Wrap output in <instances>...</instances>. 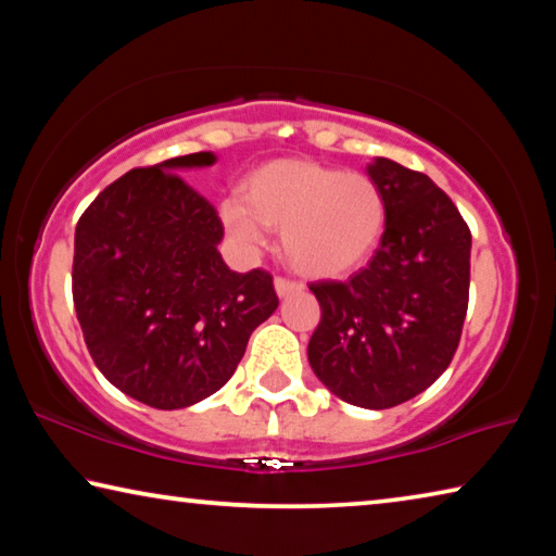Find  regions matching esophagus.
<instances>
[{"instance_id": "1", "label": "esophagus", "mask_w": 556, "mask_h": 556, "mask_svg": "<svg viewBox=\"0 0 556 556\" xmlns=\"http://www.w3.org/2000/svg\"><path fill=\"white\" fill-rule=\"evenodd\" d=\"M301 281H296V279H287V277H277L275 279V289H277V294L279 296H289V294H294V291H301Z\"/></svg>"}]
</instances>
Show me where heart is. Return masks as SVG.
<instances>
[{
    "instance_id": "b5f03b06",
    "label": "heart",
    "mask_w": 556,
    "mask_h": 556,
    "mask_svg": "<svg viewBox=\"0 0 556 556\" xmlns=\"http://www.w3.org/2000/svg\"><path fill=\"white\" fill-rule=\"evenodd\" d=\"M225 228L248 248L281 230L289 265L306 277H341L361 265L384 228V199L365 174L281 159L244 181V199L220 205Z\"/></svg>"
}]
</instances>
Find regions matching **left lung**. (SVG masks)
Wrapping results in <instances>:
<instances>
[{
	"instance_id": "1",
	"label": "left lung",
	"mask_w": 556,
	"mask_h": 556,
	"mask_svg": "<svg viewBox=\"0 0 556 556\" xmlns=\"http://www.w3.org/2000/svg\"><path fill=\"white\" fill-rule=\"evenodd\" d=\"M368 176L384 199L380 248L348 281L308 285L321 304L308 363L336 397L390 409L425 392L456 353L470 230L427 174L378 156Z\"/></svg>"
}]
</instances>
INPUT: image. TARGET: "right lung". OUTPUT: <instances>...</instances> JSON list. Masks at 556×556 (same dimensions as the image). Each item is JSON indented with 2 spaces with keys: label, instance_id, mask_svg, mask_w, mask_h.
<instances>
[{
  "label": "right lung",
  "instance_id": "add662e5",
  "mask_svg": "<svg viewBox=\"0 0 556 556\" xmlns=\"http://www.w3.org/2000/svg\"><path fill=\"white\" fill-rule=\"evenodd\" d=\"M213 162L199 152L131 168L75 225L73 304L88 351L154 409L218 392L279 306L269 271L228 269L218 211L176 174Z\"/></svg>",
  "mask_w": 556,
  "mask_h": 556
}]
</instances>
